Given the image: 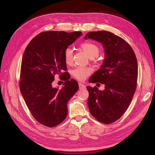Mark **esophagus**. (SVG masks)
<instances>
[{
	"mask_svg": "<svg viewBox=\"0 0 155 155\" xmlns=\"http://www.w3.org/2000/svg\"><path fill=\"white\" fill-rule=\"evenodd\" d=\"M78 85H79V88L80 89H85L86 88L85 85H84V84H82V83H78Z\"/></svg>",
	"mask_w": 155,
	"mask_h": 155,
	"instance_id": "esophagus-1",
	"label": "esophagus"
}]
</instances>
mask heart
<instances>
[{
  "label": "heart",
  "mask_w": 155,
  "mask_h": 155,
  "mask_svg": "<svg viewBox=\"0 0 155 155\" xmlns=\"http://www.w3.org/2000/svg\"><path fill=\"white\" fill-rule=\"evenodd\" d=\"M80 48L82 50L88 57L92 59L99 55V48L96 45L90 43L85 42L80 45ZM64 59L65 63L70 64L73 61V51L70 48H67L64 52ZM92 70L89 68L77 67L72 71V75L75 78L80 81H84L91 74Z\"/></svg>",
  "instance_id": "obj_1"
}]
</instances>
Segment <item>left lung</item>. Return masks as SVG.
<instances>
[{"label": "left lung", "instance_id": "8db88e82", "mask_svg": "<svg viewBox=\"0 0 155 155\" xmlns=\"http://www.w3.org/2000/svg\"><path fill=\"white\" fill-rule=\"evenodd\" d=\"M84 38L101 43L105 53L101 68L88 80L104 84L105 89L87 87L88 109L97 120L110 124L123 115L133 99L137 79L136 57L125 40L110 32H89Z\"/></svg>", "mask_w": 155, "mask_h": 155}]
</instances>
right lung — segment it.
I'll list each match as a JSON object with an SVG mask.
<instances>
[{
  "instance_id": "obj_1",
  "label": "right lung",
  "mask_w": 155,
  "mask_h": 155,
  "mask_svg": "<svg viewBox=\"0 0 155 155\" xmlns=\"http://www.w3.org/2000/svg\"><path fill=\"white\" fill-rule=\"evenodd\" d=\"M82 33L48 31L32 39L24 51L19 88L32 115L40 124L52 127L60 124L68 113L67 104L78 89L76 80L67 78L61 89L53 87L56 74L64 75V50Z\"/></svg>"
}]
</instances>
